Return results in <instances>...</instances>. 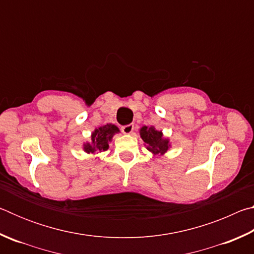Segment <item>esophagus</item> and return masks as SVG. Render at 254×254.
Segmentation results:
<instances>
[{
  "label": "esophagus",
  "mask_w": 254,
  "mask_h": 254,
  "mask_svg": "<svg viewBox=\"0 0 254 254\" xmlns=\"http://www.w3.org/2000/svg\"><path fill=\"white\" fill-rule=\"evenodd\" d=\"M121 130L124 134H131V133L134 131V124H127V126H124L121 127Z\"/></svg>",
  "instance_id": "obj_1"
}]
</instances>
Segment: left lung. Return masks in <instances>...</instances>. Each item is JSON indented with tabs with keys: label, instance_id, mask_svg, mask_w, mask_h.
<instances>
[{
	"label": "left lung",
	"instance_id": "8db88e82",
	"mask_svg": "<svg viewBox=\"0 0 254 254\" xmlns=\"http://www.w3.org/2000/svg\"><path fill=\"white\" fill-rule=\"evenodd\" d=\"M141 139L144 141V145L153 156L161 157L171 148L170 140L163 136L162 131L157 130L154 127L143 126L139 130Z\"/></svg>",
	"mask_w": 254,
	"mask_h": 254
}]
</instances>
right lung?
I'll list each match as a JSON object with an SVG mask.
<instances>
[{"mask_svg": "<svg viewBox=\"0 0 254 254\" xmlns=\"http://www.w3.org/2000/svg\"><path fill=\"white\" fill-rule=\"evenodd\" d=\"M119 132L120 128L112 123L98 127L92 132L91 141L89 142L86 141L83 143V150L86 153L93 154V156L106 151L109 149V144L113 139V136Z\"/></svg>", "mask_w": 254, "mask_h": 254, "instance_id": "add662e5", "label": "right lung"}]
</instances>
